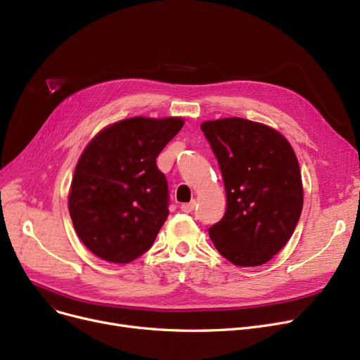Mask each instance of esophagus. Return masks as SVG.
Listing matches in <instances>:
<instances>
[{"instance_id":"1","label":"esophagus","mask_w":360,"mask_h":360,"mask_svg":"<svg viewBox=\"0 0 360 360\" xmlns=\"http://www.w3.org/2000/svg\"><path fill=\"white\" fill-rule=\"evenodd\" d=\"M194 209H195V201H194V200L190 201V202H184V204L181 205V210H182L184 213H191Z\"/></svg>"}]
</instances>
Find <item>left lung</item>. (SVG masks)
I'll use <instances>...</instances> for the list:
<instances>
[{
	"instance_id": "left-lung-1",
	"label": "left lung",
	"mask_w": 360,
	"mask_h": 360,
	"mask_svg": "<svg viewBox=\"0 0 360 360\" xmlns=\"http://www.w3.org/2000/svg\"><path fill=\"white\" fill-rule=\"evenodd\" d=\"M201 131L228 201L221 220L209 229L214 247L239 267L266 264L293 235L304 205L295 151L276 129L243 118L205 121Z\"/></svg>"
}]
</instances>
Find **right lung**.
<instances>
[{
	"label": "right lung",
	"mask_w": 360,
	"mask_h": 360,
	"mask_svg": "<svg viewBox=\"0 0 360 360\" xmlns=\"http://www.w3.org/2000/svg\"><path fill=\"white\" fill-rule=\"evenodd\" d=\"M181 118H128L102 129L74 170L68 210L86 248L127 264L153 245L169 214V191L156 159Z\"/></svg>",
	"instance_id": "obj_1"
}]
</instances>
